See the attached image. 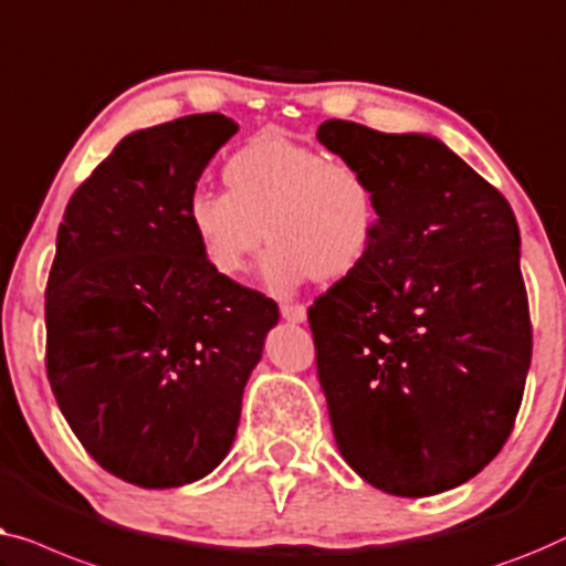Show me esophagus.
<instances>
[{
  "label": "esophagus",
  "instance_id": "34e87169",
  "mask_svg": "<svg viewBox=\"0 0 566 566\" xmlns=\"http://www.w3.org/2000/svg\"><path fill=\"white\" fill-rule=\"evenodd\" d=\"M282 317H284V321H290V323H305L307 307L300 305V302H284Z\"/></svg>",
  "mask_w": 566,
  "mask_h": 566
}]
</instances>
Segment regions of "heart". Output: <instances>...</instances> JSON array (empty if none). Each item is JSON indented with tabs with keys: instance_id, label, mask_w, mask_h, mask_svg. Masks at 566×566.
<instances>
[{
	"instance_id": "obj_1",
	"label": "heart",
	"mask_w": 566,
	"mask_h": 566,
	"mask_svg": "<svg viewBox=\"0 0 566 566\" xmlns=\"http://www.w3.org/2000/svg\"><path fill=\"white\" fill-rule=\"evenodd\" d=\"M228 192L197 189L187 222L220 276L243 274L269 238L266 282L290 292L307 280L336 282L369 256L379 230V195L346 158L282 135H259L222 169Z\"/></svg>"
}]
</instances>
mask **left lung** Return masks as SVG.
<instances>
[{
	"label": "left lung",
	"instance_id": "8db88e82",
	"mask_svg": "<svg viewBox=\"0 0 566 566\" xmlns=\"http://www.w3.org/2000/svg\"><path fill=\"white\" fill-rule=\"evenodd\" d=\"M317 140L369 174L379 230L307 310L336 443L397 497L472 480L503 449L531 366L511 205L428 135L325 120Z\"/></svg>",
	"mask_w": 566,
	"mask_h": 566
}]
</instances>
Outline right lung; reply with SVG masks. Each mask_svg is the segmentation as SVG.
I'll use <instances>...</instances> for the list:
<instances>
[{
	"label": "right lung",
	"instance_id": "obj_1",
	"mask_svg": "<svg viewBox=\"0 0 566 566\" xmlns=\"http://www.w3.org/2000/svg\"><path fill=\"white\" fill-rule=\"evenodd\" d=\"M238 133L205 113L127 135L71 195L45 286V369L86 453L148 490L226 459L280 307L207 264L197 179Z\"/></svg>",
	"mask_w": 566,
	"mask_h": 566
}]
</instances>
